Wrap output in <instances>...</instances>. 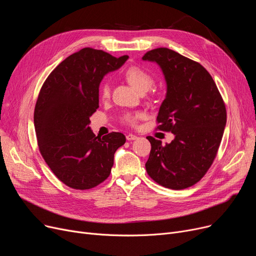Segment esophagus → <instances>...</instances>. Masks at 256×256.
Here are the masks:
<instances>
[{
    "mask_svg": "<svg viewBox=\"0 0 256 256\" xmlns=\"http://www.w3.org/2000/svg\"><path fill=\"white\" fill-rule=\"evenodd\" d=\"M138 139V137L136 135H132V134H128V135H126V140L128 141H132V140H136Z\"/></svg>",
    "mask_w": 256,
    "mask_h": 256,
    "instance_id": "34e87169",
    "label": "esophagus"
}]
</instances>
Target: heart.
<instances>
[{
  "label": "heart",
  "instance_id": "1",
  "mask_svg": "<svg viewBox=\"0 0 256 256\" xmlns=\"http://www.w3.org/2000/svg\"><path fill=\"white\" fill-rule=\"evenodd\" d=\"M124 78L128 82L135 88L137 91L143 93L148 90L154 84V78L152 76L143 70L142 67L139 66H130L126 70ZM110 85L106 82H104L100 86V98L102 100H106L110 98ZM141 117L140 113H128L124 116V122L130 124L132 126H135L138 122V119Z\"/></svg>",
  "mask_w": 256,
  "mask_h": 256
}]
</instances>
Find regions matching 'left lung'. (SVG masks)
<instances>
[{
  "label": "left lung",
  "mask_w": 256,
  "mask_h": 256,
  "mask_svg": "<svg viewBox=\"0 0 256 256\" xmlns=\"http://www.w3.org/2000/svg\"><path fill=\"white\" fill-rule=\"evenodd\" d=\"M142 59L156 62L167 83L156 130L176 136L165 145L147 137L152 150L145 168L158 184L182 190L202 178L217 156L226 124L225 104L200 63L167 48L148 50Z\"/></svg>",
  "instance_id": "8db88e82"
}]
</instances>
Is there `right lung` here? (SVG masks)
Segmentation results:
<instances>
[{
    "mask_svg": "<svg viewBox=\"0 0 256 256\" xmlns=\"http://www.w3.org/2000/svg\"><path fill=\"white\" fill-rule=\"evenodd\" d=\"M128 59L82 48L63 60L40 89L34 110L39 152L57 178L72 189L89 190L109 178L114 154L126 143L121 132L96 137L89 124L98 108L100 80Z\"/></svg>",
    "mask_w": 256,
    "mask_h": 256,
    "instance_id": "right-lung-1",
    "label": "right lung"
}]
</instances>
